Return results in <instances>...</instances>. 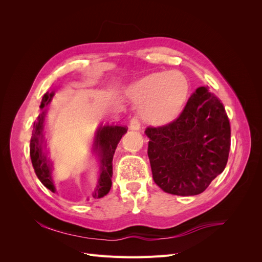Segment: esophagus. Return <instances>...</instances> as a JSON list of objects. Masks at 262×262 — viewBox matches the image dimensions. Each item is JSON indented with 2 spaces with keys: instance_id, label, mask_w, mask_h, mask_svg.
Returning <instances> with one entry per match:
<instances>
[{
  "instance_id": "34e87169",
  "label": "esophagus",
  "mask_w": 262,
  "mask_h": 262,
  "mask_svg": "<svg viewBox=\"0 0 262 262\" xmlns=\"http://www.w3.org/2000/svg\"><path fill=\"white\" fill-rule=\"evenodd\" d=\"M130 129L136 130V131L141 129V123H140V120L138 119V117H133L130 120Z\"/></svg>"
}]
</instances>
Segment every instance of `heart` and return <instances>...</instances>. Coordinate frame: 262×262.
<instances>
[{
	"mask_svg": "<svg viewBox=\"0 0 262 262\" xmlns=\"http://www.w3.org/2000/svg\"><path fill=\"white\" fill-rule=\"evenodd\" d=\"M190 92L188 77L178 71L145 76L131 89V98L140 107L143 120L155 125L167 124L184 110Z\"/></svg>",
	"mask_w": 262,
	"mask_h": 262,
	"instance_id": "1",
	"label": "heart"
}]
</instances>
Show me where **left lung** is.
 I'll list each match as a JSON object with an SVG mask.
<instances>
[{
	"label": "left lung",
	"mask_w": 262,
	"mask_h": 262,
	"mask_svg": "<svg viewBox=\"0 0 262 262\" xmlns=\"http://www.w3.org/2000/svg\"><path fill=\"white\" fill-rule=\"evenodd\" d=\"M145 133L153 179L165 192L199 194L227 164L231 126L224 106L208 86L192 93L175 120L149 125Z\"/></svg>",
	"instance_id": "obj_1"
}]
</instances>
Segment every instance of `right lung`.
Returning a JSON list of instances; mask_svg holds the SVG:
<instances>
[{"mask_svg": "<svg viewBox=\"0 0 262 262\" xmlns=\"http://www.w3.org/2000/svg\"><path fill=\"white\" fill-rule=\"evenodd\" d=\"M54 93L47 92L41 100L40 109L42 113L38 116L34 123V130L30 139V158L38 179L41 184L48 188L50 191L55 192V188L51 178V163L46 153V139L43 134V122L46 110L43 107L51 101ZM128 128L122 125H104L97 130L94 139V150L99 157L100 162V177L94 198H102L106 195L112 188L113 177V157L119 141L126 132Z\"/></svg>", "mask_w": 262, "mask_h": 262, "instance_id": "add662e5", "label": "right lung"}]
</instances>
